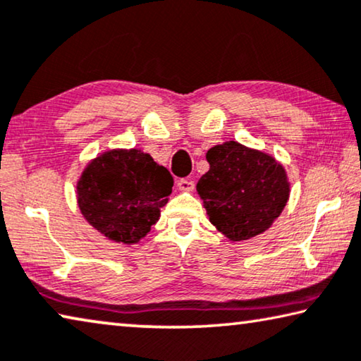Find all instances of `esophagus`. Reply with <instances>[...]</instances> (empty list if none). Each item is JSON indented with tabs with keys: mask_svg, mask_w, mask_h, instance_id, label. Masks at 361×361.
<instances>
[{
	"mask_svg": "<svg viewBox=\"0 0 361 361\" xmlns=\"http://www.w3.org/2000/svg\"><path fill=\"white\" fill-rule=\"evenodd\" d=\"M193 187H195V184H193V180L192 179H179L177 180V188H179V190H184V192H192L193 190Z\"/></svg>",
	"mask_w": 361,
	"mask_h": 361,
	"instance_id": "esophagus-1",
	"label": "esophagus"
}]
</instances>
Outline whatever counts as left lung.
<instances>
[{"mask_svg":"<svg viewBox=\"0 0 361 361\" xmlns=\"http://www.w3.org/2000/svg\"><path fill=\"white\" fill-rule=\"evenodd\" d=\"M207 159L209 171L197 190L216 229L232 242L268 229L289 200L284 168L269 154L237 142L209 148Z\"/></svg>","mask_w":361,"mask_h":361,"instance_id":"8db88e82","label":"left lung"}]
</instances>
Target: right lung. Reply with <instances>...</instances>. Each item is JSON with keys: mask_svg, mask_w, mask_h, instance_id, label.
Returning <instances> with one entry per match:
<instances>
[{"mask_svg": "<svg viewBox=\"0 0 361 361\" xmlns=\"http://www.w3.org/2000/svg\"><path fill=\"white\" fill-rule=\"evenodd\" d=\"M173 176L140 149H111L87 166L77 184L84 218L109 240L137 243L159 219Z\"/></svg>", "mask_w": 361, "mask_h": 361, "instance_id": "1", "label": "right lung"}]
</instances>
